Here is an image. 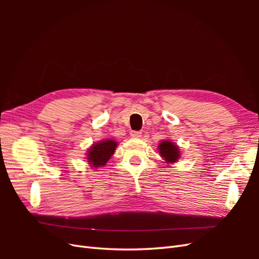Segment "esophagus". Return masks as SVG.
I'll return each mask as SVG.
<instances>
[{"instance_id":"esophagus-1","label":"esophagus","mask_w":259,"mask_h":259,"mask_svg":"<svg viewBox=\"0 0 259 259\" xmlns=\"http://www.w3.org/2000/svg\"><path fill=\"white\" fill-rule=\"evenodd\" d=\"M131 136L133 138H139L140 136H142V133L138 132V131H132L131 132Z\"/></svg>"}]
</instances>
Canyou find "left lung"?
Returning <instances> with one entry per match:
<instances>
[{
  "mask_svg": "<svg viewBox=\"0 0 259 259\" xmlns=\"http://www.w3.org/2000/svg\"><path fill=\"white\" fill-rule=\"evenodd\" d=\"M159 152L165 159V162L173 163L179 159V147L169 140H164L159 145Z\"/></svg>",
  "mask_w": 259,
  "mask_h": 259,
  "instance_id": "left-lung-1",
  "label": "left lung"
}]
</instances>
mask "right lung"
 I'll return each mask as SVG.
<instances>
[{
  "label": "right lung",
  "instance_id": "1",
  "mask_svg": "<svg viewBox=\"0 0 259 259\" xmlns=\"http://www.w3.org/2000/svg\"><path fill=\"white\" fill-rule=\"evenodd\" d=\"M117 144L112 139H106L103 142L94 144L88 152L89 164L93 167H99L106 165V163L114 153Z\"/></svg>",
  "mask_w": 259,
  "mask_h": 259
}]
</instances>
